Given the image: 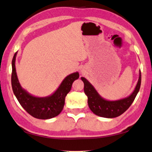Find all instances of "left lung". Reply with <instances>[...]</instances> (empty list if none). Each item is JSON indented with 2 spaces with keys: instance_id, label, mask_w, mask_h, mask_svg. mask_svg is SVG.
I'll return each mask as SVG.
<instances>
[{
  "instance_id": "obj_1",
  "label": "left lung",
  "mask_w": 152,
  "mask_h": 152,
  "mask_svg": "<svg viewBox=\"0 0 152 152\" xmlns=\"http://www.w3.org/2000/svg\"><path fill=\"white\" fill-rule=\"evenodd\" d=\"M84 83V91L88 98L89 107L94 114L103 118H116L123 114L134 102L139 91L141 83V73L133 92L129 96L117 100H108L104 99L98 93L94 87L84 77H81Z\"/></svg>"
}]
</instances>
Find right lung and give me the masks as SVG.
<instances>
[{"label":"right lung","mask_w":152,"mask_h":152,"mask_svg":"<svg viewBox=\"0 0 152 152\" xmlns=\"http://www.w3.org/2000/svg\"><path fill=\"white\" fill-rule=\"evenodd\" d=\"M16 55L17 52L15 53L12 62V86L19 103L27 113L36 118L45 120L58 116L63 110L65 97L71 90L72 83L79 78L78 72L66 76L56 90L48 96H34L23 89L19 83L15 65Z\"/></svg>","instance_id":"right-lung-1"}]
</instances>
